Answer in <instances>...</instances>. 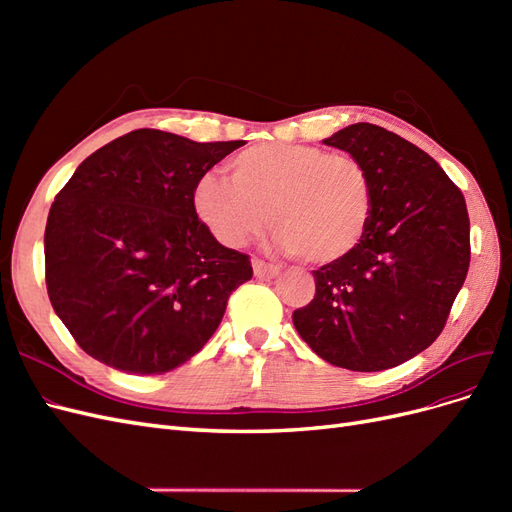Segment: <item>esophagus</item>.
<instances>
[{
  "instance_id": "esophagus-1",
  "label": "esophagus",
  "mask_w": 512,
  "mask_h": 512,
  "mask_svg": "<svg viewBox=\"0 0 512 512\" xmlns=\"http://www.w3.org/2000/svg\"><path fill=\"white\" fill-rule=\"evenodd\" d=\"M252 267H254V275L260 277V280H273V277L280 275V267L269 265L265 260H254Z\"/></svg>"
}]
</instances>
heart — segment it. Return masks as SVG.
Instances as JSON below:
<instances>
[{"instance_id": "1", "label": "heart", "mask_w": 512, "mask_h": 512, "mask_svg": "<svg viewBox=\"0 0 512 512\" xmlns=\"http://www.w3.org/2000/svg\"><path fill=\"white\" fill-rule=\"evenodd\" d=\"M230 176L194 183V211L226 247H241L271 222L280 252L316 265L350 256L374 211V185L350 153L316 145L260 143L230 160Z\"/></svg>"}]
</instances>
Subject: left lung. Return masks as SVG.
<instances>
[{
	"label": "left lung",
	"instance_id": "left-lung-1",
	"mask_svg": "<svg viewBox=\"0 0 512 512\" xmlns=\"http://www.w3.org/2000/svg\"><path fill=\"white\" fill-rule=\"evenodd\" d=\"M374 185L356 250L314 273L316 294L292 322L320 359L352 371L406 363L436 342L470 267L466 198L423 149L374 123L324 138Z\"/></svg>",
	"mask_w": 512,
	"mask_h": 512
}]
</instances>
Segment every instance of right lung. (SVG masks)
<instances>
[{
	"mask_svg": "<svg viewBox=\"0 0 512 512\" xmlns=\"http://www.w3.org/2000/svg\"><path fill=\"white\" fill-rule=\"evenodd\" d=\"M241 145L134 130L91 153L55 196L46 290L96 361L138 376L183 365L252 280L250 258L218 243L192 200L198 177Z\"/></svg>",
	"mask_w": 512,
	"mask_h": 512,
	"instance_id": "add662e5",
	"label": "right lung"
}]
</instances>
